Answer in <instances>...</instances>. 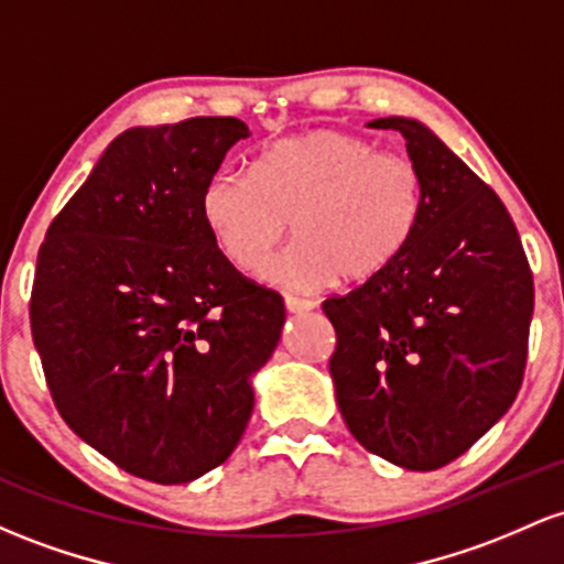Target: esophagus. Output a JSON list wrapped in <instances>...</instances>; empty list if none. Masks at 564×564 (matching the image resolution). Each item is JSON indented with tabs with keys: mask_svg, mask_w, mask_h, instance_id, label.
Masks as SVG:
<instances>
[{
	"mask_svg": "<svg viewBox=\"0 0 564 564\" xmlns=\"http://www.w3.org/2000/svg\"><path fill=\"white\" fill-rule=\"evenodd\" d=\"M313 302L311 300H300V296H286V311L289 313H307L313 311Z\"/></svg>",
	"mask_w": 564,
	"mask_h": 564,
	"instance_id": "1",
	"label": "esophagus"
}]
</instances>
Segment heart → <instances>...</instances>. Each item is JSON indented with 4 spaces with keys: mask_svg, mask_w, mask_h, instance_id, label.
Segmentation results:
<instances>
[{
    "mask_svg": "<svg viewBox=\"0 0 564 564\" xmlns=\"http://www.w3.org/2000/svg\"><path fill=\"white\" fill-rule=\"evenodd\" d=\"M423 182L406 158L364 135L318 128L275 141L253 173L219 171L203 184L200 219L216 251L240 272H259L292 292H321L339 278L372 281L417 232Z\"/></svg>",
    "mask_w": 564,
    "mask_h": 564,
    "instance_id": "heart-1",
    "label": "heart"
}]
</instances>
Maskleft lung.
<instances>
[{"mask_svg": "<svg viewBox=\"0 0 564 564\" xmlns=\"http://www.w3.org/2000/svg\"><path fill=\"white\" fill-rule=\"evenodd\" d=\"M399 131L423 182V214L386 272L324 302L329 372L345 425L410 471L460 457L517 399L528 361L533 272L500 197L410 117Z\"/></svg>", "mask_w": 564, "mask_h": 564, "instance_id": "8db88e82", "label": "left lung"}]
</instances>
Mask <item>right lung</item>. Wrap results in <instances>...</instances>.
Wrapping results in <instances>:
<instances>
[{"label": "right lung", "mask_w": 564, "mask_h": 564, "mask_svg": "<svg viewBox=\"0 0 564 564\" xmlns=\"http://www.w3.org/2000/svg\"><path fill=\"white\" fill-rule=\"evenodd\" d=\"M249 126L131 128L47 227L31 337L61 417L122 471L184 485L221 466L281 339V294L216 251L203 184Z\"/></svg>", "instance_id": "add662e5"}]
</instances>
